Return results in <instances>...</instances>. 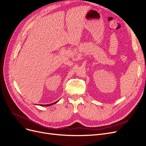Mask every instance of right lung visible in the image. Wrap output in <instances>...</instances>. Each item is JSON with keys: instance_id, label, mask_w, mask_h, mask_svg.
Instances as JSON below:
<instances>
[{"instance_id": "obj_1", "label": "right lung", "mask_w": 146, "mask_h": 146, "mask_svg": "<svg viewBox=\"0 0 146 146\" xmlns=\"http://www.w3.org/2000/svg\"><path fill=\"white\" fill-rule=\"evenodd\" d=\"M58 101H56V102H54V103H52V104H47V105H40L41 106H44V107H48V106H50V105H54V104H56V102Z\"/></svg>"}]
</instances>
